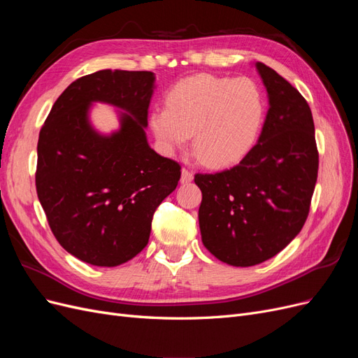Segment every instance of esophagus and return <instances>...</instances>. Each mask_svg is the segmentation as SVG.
Masks as SVG:
<instances>
[{
	"label": "esophagus",
	"instance_id": "esophagus-1",
	"mask_svg": "<svg viewBox=\"0 0 358 358\" xmlns=\"http://www.w3.org/2000/svg\"><path fill=\"white\" fill-rule=\"evenodd\" d=\"M192 179H194L192 173L189 170H187V169H182V171H180V182L182 183H189V182H192Z\"/></svg>",
	"mask_w": 358,
	"mask_h": 358
}]
</instances>
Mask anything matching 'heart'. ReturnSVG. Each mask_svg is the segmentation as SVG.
I'll list each match as a JSON object with an SVG mask.
<instances>
[{
	"mask_svg": "<svg viewBox=\"0 0 358 358\" xmlns=\"http://www.w3.org/2000/svg\"><path fill=\"white\" fill-rule=\"evenodd\" d=\"M266 106L255 82L196 74L167 94V109L152 110L150 129L162 152L183 148L194 134V149L204 164L230 167L257 143Z\"/></svg>",
	"mask_w": 358,
	"mask_h": 358,
	"instance_id": "1",
	"label": "heart"
}]
</instances>
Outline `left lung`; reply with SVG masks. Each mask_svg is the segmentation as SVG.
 Returning a JSON list of instances; mask_svg holds the SVG:
<instances>
[{"label":"left lung","mask_w":358,"mask_h":358,"mask_svg":"<svg viewBox=\"0 0 358 358\" xmlns=\"http://www.w3.org/2000/svg\"><path fill=\"white\" fill-rule=\"evenodd\" d=\"M268 99L257 145L230 170L196 175L201 189V242L222 263L266 262L305 224L318 176L312 112L301 94L275 70L255 64Z\"/></svg>","instance_id":"left-lung-1"}]
</instances>
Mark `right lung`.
Here are the masks:
<instances>
[{
    "instance_id": "1",
    "label": "right lung",
    "mask_w": 358,
    "mask_h": 358,
    "mask_svg": "<svg viewBox=\"0 0 358 358\" xmlns=\"http://www.w3.org/2000/svg\"><path fill=\"white\" fill-rule=\"evenodd\" d=\"M152 71L100 70L74 80L53 104L37 145V196L50 230L82 262L115 267L148 245L152 216L176 189L180 166L146 137ZM95 102L118 110L120 128L90 122Z\"/></svg>"
}]
</instances>
